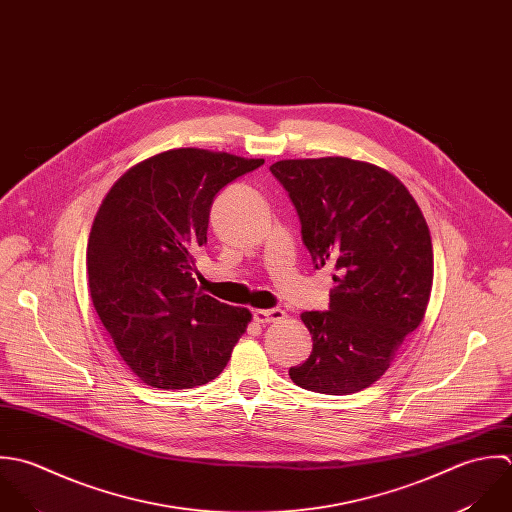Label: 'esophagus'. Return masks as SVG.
<instances>
[{
	"label": "esophagus",
	"instance_id": "obj_1",
	"mask_svg": "<svg viewBox=\"0 0 512 512\" xmlns=\"http://www.w3.org/2000/svg\"><path fill=\"white\" fill-rule=\"evenodd\" d=\"M254 320L258 324H274V322L286 320V312L278 310V308H274V310H256L254 312Z\"/></svg>",
	"mask_w": 512,
	"mask_h": 512
}]
</instances>
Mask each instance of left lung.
Listing matches in <instances>:
<instances>
[{
	"label": "left lung",
	"instance_id": "left-lung-1",
	"mask_svg": "<svg viewBox=\"0 0 512 512\" xmlns=\"http://www.w3.org/2000/svg\"><path fill=\"white\" fill-rule=\"evenodd\" d=\"M314 266H334L330 310L304 312L310 357L290 367L296 385L347 395L375 383L421 324L433 286L429 226L387 171L343 157L280 161Z\"/></svg>",
	"mask_w": 512,
	"mask_h": 512
}]
</instances>
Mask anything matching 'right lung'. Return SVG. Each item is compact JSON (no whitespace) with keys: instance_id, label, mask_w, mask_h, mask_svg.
Segmentation results:
<instances>
[{"instance_id":"obj_1","label":"right lung","mask_w":512,"mask_h":512,"mask_svg":"<svg viewBox=\"0 0 512 512\" xmlns=\"http://www.w3.org/2000/svg\"><path fill=\"white\" fill-rule=\"evenodd\" d=\"M262 159L176 149L125 172L97 210L87 274L93 306L141 381L188 389L220 375L250 312L196 290L214 196Z\"/></svg>"}]
</instances>
